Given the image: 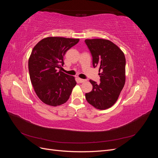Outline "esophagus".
<instances>
[{"label": "esophagus", "mask_w": 158, "mask_h": 158, "mask_svg": "<svg viewBox=\"0 0 158 158\" xmlns=\"http://www.w3.org/2000/svg\"><path fill=\"white\" fill-rule=\"evenodd\" d=\"M78 81L80 82V83H83V82H85V80H84V79H82V78H78Z\"/></svg>", "instance_id": "obj_1"}]
</instances>
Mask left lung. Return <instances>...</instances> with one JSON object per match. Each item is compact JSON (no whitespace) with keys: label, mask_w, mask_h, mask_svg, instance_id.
I'll list each match as a JSON object with an SVG mask.
<instances>
[{"label":"left lung","mask_w":158,"mask_h":158,"mask_svg":"<svg viewBox=\"0 0 158 158\" xmlns=\"http://www.w3.org/2000/svg\"><path fill=\"white\" fill-rule=\"evenodd\" d=\"M85 43L92 54L93 66L99 67L100 77V84L89 80L93 89L85 94V99L98 109H108L115 103L125 84V55L107 40H85Z\"/></svg>","instance_id":"1"}]
</instances>
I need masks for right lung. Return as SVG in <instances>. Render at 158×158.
Listing matches in <instances>:
<instances>
[{
    "label": "right lung",
    "mask_w": 158,
    "mask_h": 158,
    "mask_svg": "<svg viewBox=\"0 0 158 158\" xmlns=\"http://www.w3.org/2000/svg\"><path fill=\"white\" fill-rule=\"evenodd\" d=\"M78 41L79 39L48 37L33 47L28 60L30 77L37 97L44 103L56 107L69 99L76 82L74 76L60 69L66 51Z\"/></svg>",
    "instance_id": "add662e5"
}]
</instances>
